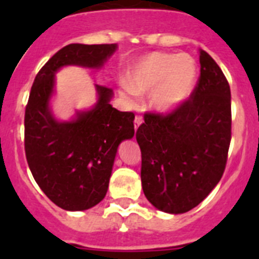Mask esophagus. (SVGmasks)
Instances as JSON below:
<instances>
[{
  "label": "esophagus",
  "instance_id": "1",
  "mask_svg": "<svg viewBox=\"0 0 259 259\" xmlns=\"http://www.w3.org/2000/svg\"><path fill=\"white\" fill-rule=\"evenodd\" d=\"M141 123H143V119L140 118V116H136V118H135V123H134V125H135V130H139V127H140L141 125Z\"/></svg>",
  "mask_w": 259,
  "mask_h": 259
}]
</instances>
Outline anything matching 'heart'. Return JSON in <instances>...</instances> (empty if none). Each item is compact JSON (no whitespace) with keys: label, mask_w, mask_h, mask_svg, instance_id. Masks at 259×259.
<instances>
[{"label":"heart","mask_w":259,"mask_h":259,"mask_svg":"<svg viewBox=\"0 0 259 259\" xmlns=\"http://www.w3.org/2000/svg\"><path fill=\"white\" fill-rule=\"evenodd\" d=\"M197 72V63L189 54L150 53L130 67L125 75L127 87L120 95L127 102H134L135 95L152 93L153 109L172 114L191 98Z\"/></svg>","instance_id":"1"}]
</instances>
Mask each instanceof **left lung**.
Here are the masks:
<instances>
[{"mask_svg":"<svg viewBox=\"0 0 259 259\" xmlns=\"http://www.w3.org/2000/svg\"><path fill=\"white\" fill-rule=\"evenodd\" d=\"M201 74L191 100L166 116L146 114L136 140L141 184L155 209L183 214L209 196L226 168L231 91L217 62L200 49Z\"/></svg>","mask_w":259,"mask_h":259,"instance_id":"left-lung-1","label":"left lung"}]
</instances>
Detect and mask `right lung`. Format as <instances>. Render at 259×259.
<instances>
[{
  "mask_svg": "<svg viewBox=\"0 0 259 259\" xmlns=\"http://www.w3.org/2000/svg\"><path fill=\"white\" fill-rule=\"evenodd\" d=\"M116 49V44L62 48L31 88L24 116L27 162L41 191L67 211L88 210L104 200L119 145L135 135V115L110 105L113 89L95 84V105L61 120L52 107L56 75L67 66L101 70Z\"/></svg>",
  "mask_w": 259,
  "mask_h": 259,
  "instance_id": "1",
  "label": "right lung"
}]
</instances>
